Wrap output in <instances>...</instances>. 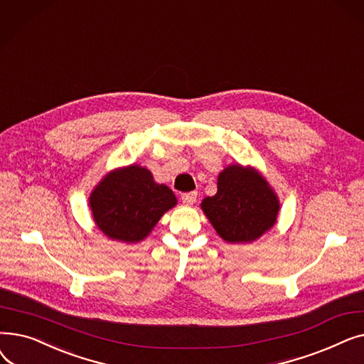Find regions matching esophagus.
Masks as SVG:
<instances>
[{
  "label": "esophagus",
  "instance_id": "1",
  "mask_svg": "<svg viewBox=\"0 0 364 364\" xmlns=\"http://www.w3.org/2000/svg\"><path fill=\"white\" fill-rule=\"evenodd\" d=\"M181 199L186 205H193L198 199V192H187V193H183L181 195Z\"/></svg>",
  "mask_w": 364,
  "mask_h": 364
}]
</instances>
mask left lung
<instances>
[{"mask_svg":"<svg viewBox=\"0 0 364 364\" xmlns=\"http://www.w3.org/2000/svg\"><path fill=\"white\" fill-rule=\"evenodd\" d=\"M202 209L217 233L230 243L258 239L274 225L279 200L258 172L240 165L218 176V190L202 202Z\"/></svg>","mask_w":364,"mask_h":364,"instance_id":"obj_1","label":"left lung"}]
</instances>
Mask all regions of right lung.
<instances>
[{
	"label": "right lung",
	"mask_w": 364,
	"mask_h": 364,
	"mask_svg": "<svg viewBox=\"0 0 364 364\" xmlns=\"http://www.w3.org/2000/svg\"><path fill=\"white\" fill-rule=\"evenodd\" d=\"M176 203L174 193L139 165L110 172L90 196L97 227L110 239L127 243L143 240Z\"/></svg>",
	"instance_id": "1"
}]
</instances>
